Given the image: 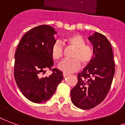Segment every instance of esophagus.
I'll list each match as a JSON object with an SVG mask.
<instances>
[{"label": "esophagus", "instance_id": "1", "mask_svg": "<svg viewBox=\"0 0 125 125\" xmlns=\"http://www.w3.org/2000/svg\"><path fill=\"white\" fill-rule=\"evenodd\" d=\"M62 75H63V77H66L67 76H68V74H67V73H64L63 74H62Z\"/></svg>", "mask_w": 125, "mask_h": 125}]
</instances>
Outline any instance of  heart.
Segmentation results:
<instances>
[{
    "mask_svg": "<svg viewBox=\"0 0 125 125\" xmlns=\"http://www.w3.org/2000/svg\"><path fill=\"white\" fill-rule=\"evenodd\" d=\"M65 41L74 48L71 57L73 59L64 60L58 65L59 70L65 73H73L78 70L80 62L84 66L90 63L94 57V49L92 46L87 45L80 35L73 34L65 39ZM63 46L60 41H57L52 47L51 55L55 61H59L63 57Z\"/></svg>",
    "mask_w": 125,
    "mask_h": 125,
    "instance_id": "b5f03b06",
    "label": "heart"
}]
</instances>
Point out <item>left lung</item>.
Instances as JSON below:
<instances>
[{"label":"left lung","instance_id":"1","mask_svg":"<svg viewBox=\"0 0 125 125\" xmlns=\"http://www.w3.org/2000/svg\"><path fill=\"white\" fill-rule=\"evenodd\" d=\"M94 56L83 71L78 74V82L71 90L73 104L82 109H90L101 104L110 90L115 74V62L109 41L95 32L89 37Z\"/></svg>","mask_w":125,"mask_h":125}]
</instances>
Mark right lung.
<instances>
[{
	"label": "right lung",
	"mask_w": 125,
	"mask_h": 125,
	"mask_svg": "<svg viewBox=\"0 0 125 125\" xmlns=\"http://www.w3.org/2000/svg\"><path fill=\"white\" fill-rule=\"evenodd\" d=\"M55 33L54 28L49 25L33 28L22 37L15 52L14 75L17 86L27 99L34 103L50 99L63 79L61 71L52 68ZM47 69L51 70L52 74L41 77V74Z\"/></svg>",
	"instance_id": "obj_1"
}]
</instances>
